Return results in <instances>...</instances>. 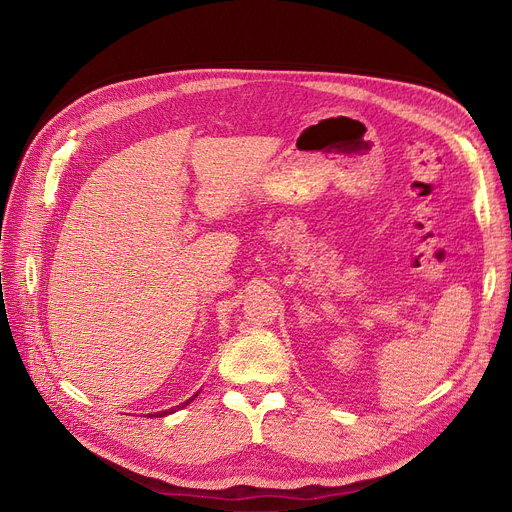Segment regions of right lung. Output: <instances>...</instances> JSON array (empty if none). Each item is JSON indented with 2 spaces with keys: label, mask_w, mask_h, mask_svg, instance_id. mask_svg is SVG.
Returning <instances> with one entry per match:
<instances>
[{
  "label": "right lung",
  "mask_w": 512,
  "mask_h": 512,
  "mask_svg": "<svg viewBox=\"0 0 512 512\" xmlns=\"http://www.w3.org/2000/svg\"><path fill=\"white\" fill-rule=\"evenodd\" d=\"M197 396H199V392H197V394H193V396L188 398V400H184L182 405H178V407H172V409H168V411H159V413H155V417H166V415H170V413H176L178 409H182V407H186V405H191V402H193ZM151 417H153V415H151Z\"/></svg>",
  "instance_id": "obj_1"
}]
</instances>
